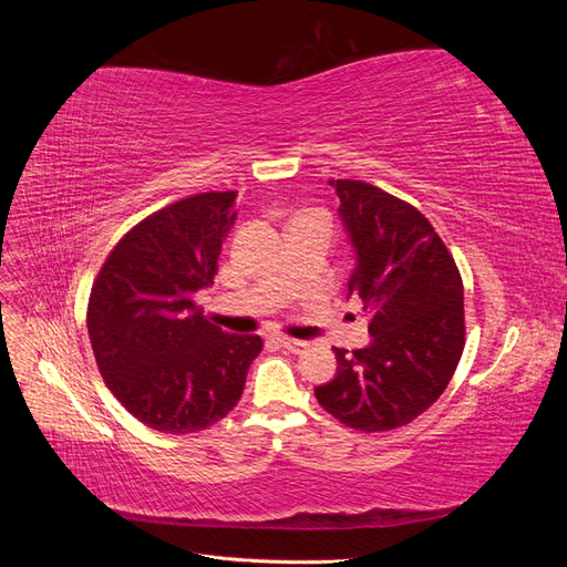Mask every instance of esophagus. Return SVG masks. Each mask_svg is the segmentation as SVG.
Segmentation results:
<instances>
[{"mask_svg": "<svg viewBox=\"0 0 567 567\" xmlns=\"http://www.w3.org/2000/svg\"><path fill=\"white\" fill-rule=\"evenodd\" d=\"M277 342L281 348H286V350H290V352H296V354H300V352H305L307 350V342L305 340H296V338H277Z\"/></svg>", "mask_w": 567, "mask_h": 567, "instance_id": "1", "label": "esophagus"}]
</instances>
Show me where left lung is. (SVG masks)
Instances as JSON below:
<instances>
[{"mask_svg":"<svg viewBox=\"0 0 567 567\" xmlns=\"http://www.w3.org/2000/svg\"><path fill=\"white\" fill-rule=\"evenodd\" d=\"M329 184L357 255L348 296L371 315V342L336 348V379L315 394L354 431H394L437 402L456 371L466 342L461 274L414 205L359 179Z\"/></svg>","mask_w":567,"mask_h":567,"instance_id":"8db88e82","label":"left lung"}]
</instances>
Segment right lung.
<instances>
[{
  "label": "right lung",
  "mask_w": 567,
  "mask_h": 567,
  "mask_svg": "<svg viewBox=\"0 0 567 567\" xmlns=\"http://www.w3.org/2000/svg\"><path fill=\"white\" fill-rule=\"evenodd\" d=\"M236 192L182 198L132 227L99 269L87 331L109 390L158 433L186 435L241 400L260 336H236L203 317L196 298L217 274Z\"/></svg>",
  "instance_id": "obj_1"
}]
</instances>
